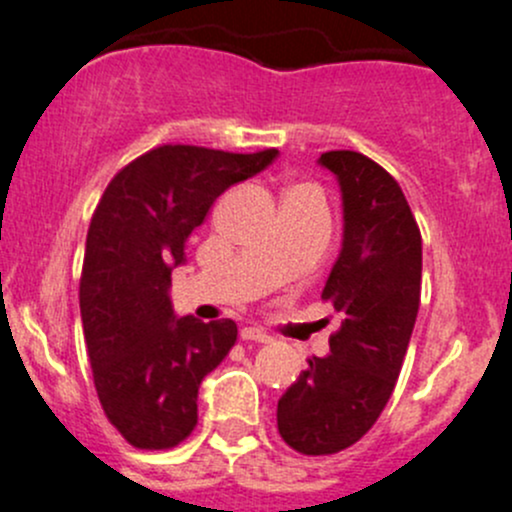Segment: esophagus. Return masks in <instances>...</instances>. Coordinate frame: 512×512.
<instances>
[{
	"mask_svg": "<svg viewBox=\"0 0 512 512\" xmlns=\"http://www.w3.org/2000/svg\"><path fill=\"white\" fill-rule=\"evenodd\" d=\"M240 339H242V342H255V344H267V342H270V337H267V334L262 332V329H257V327L240 329Z\"/></svg>",
	"mask_w": 512,
	"mask_h": 512,
	"instance_id": "1",
	"label": "esophagus"
}]
</instances>
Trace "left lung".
Wrapping results in <instances>:
<instances>
[{"instance_id": "8db88e82", "label": "left lung", "mask_w": 512, "mask_h": 512, "mask_svg": "<svg viewBox=\"0 0 512 512\" xmlns=\"http://www.w3.org/2000/svg\"><path fill=\"white\" fill-rule=\"evenodd\" d=\"M319 163L337 175L344 242L322 299L342 327L327 356L277 401L282 441L302 456H332L376 423L401 374L421 302V230L394 175L356 151H327Z\"/></svg>"}]
</instances>
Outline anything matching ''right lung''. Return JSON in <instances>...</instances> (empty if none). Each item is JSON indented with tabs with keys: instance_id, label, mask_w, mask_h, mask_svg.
Masks as SVG:
<instances>
[{
	"instance_id": "right-lung-1",
	"label": "right lung",
	"mask_w": 512,
	"mask_h": 512,
	"mask_svg": "<svg viewBox=\"0 0 512 512\" xmlns=\"http://www.w3.org/2000/svg\"><path fill=\"white\" fill-rule=\"evenodd\" d=\"M275 156L277 148L165 143L118 170L98 200L81 267V322L103 414L131 446L173 448L198 423V386L232 349L237 324L175 319L170 270L215 198Z\"/></svg>"
}]
</instances>
